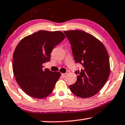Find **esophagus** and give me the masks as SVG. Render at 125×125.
Returning <instances> with one entry per match:
<instances>
[{
    "mask_svg": "<svg viewBox=\"0 0 125 125\" xmlns=\"http://www.w3.org/2000/svg\"><path fill=\"white\" fill-rule=\"evenodd\" d=\"M67 75V73H63V74H62V76L63 77H65Z\"/></svg>",
    "mask_w": 125,
    "mask_h": 125,
    "instance_id": "34e87169",
    "label": "esophagus"
}]
</instances>
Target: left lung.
<instances>
[{"label":"left lung","instance_id":"left-lung-1","mask_svg":"<svg viewBox=\"0 0 125 125\" xmlns=\"http://www.w3.org/2000/svg\"><path fill=\"white\" fill-rule=\"evenodd\" d=\"M71 45L76 63L82 65L75 71L76 82L70 86L73 94L81 98L95 95L109 78L110 66L109 54L104 44L92 35L81 30L64 31Z\"/></svg>","mask_w":125,"mask_h":125}]
</instances>
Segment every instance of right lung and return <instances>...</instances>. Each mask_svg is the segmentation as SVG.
I'll list each match as a JSON object with an SVG mask.
<instances>
[{"label":"right lung","instance_id":"1","mask_svg":"<svg viewBox=\"0 0 125 125\" xmlns=\"http://www.w3.org/2000/svg\"><path fill=\"white\" fill-rule=\"evenodd\" d=\"M65 38L60 31L41 30L23 38L13 54L12 69L16 81L31 97L42 99L52 93L61 74L43 70L50 60L52 49Z\"/></svg>","mask_w":125,"mask_h":125}]
</instances>
